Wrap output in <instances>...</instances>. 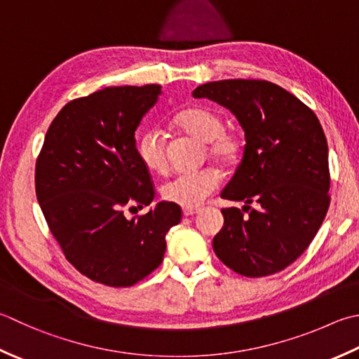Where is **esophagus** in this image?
Segmentation results:
<instances>
[{
  "label": "esophagus",
  "instance_id": "34e87169",
  "mask_svg": "<svg viewBox=\"0 0 359 359\" xmlns=\"http://www.w3.org/2000/svg\"><path fill=\"white\" fill-rule=\"evenodd\" d=\"M199 212L198 207H184V215L185 216H193Z\"/></svg>",
  "mask_w": 359,
  "mask_h": 359
}]
</instances>
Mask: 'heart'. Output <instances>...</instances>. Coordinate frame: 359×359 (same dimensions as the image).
Segmentation results:
<instances>
[{
    "mask_svg": "<svg viewBox=\"0 0 359 359\" xmlns=\"http://www.w3.org/2000/svg\"><path fill=\"white\" fill-rule=\"evenodd\" d=\"M182 129L203 142H208L210 156L222 165H233L240 158L244 140L238 130L224 129L222 116L217 111L194 105L182 110L175 118ZM140 161L151 172L163 174L168 170L166 140L161 132L152 129L138 140ZM219 174L212 168L175 174L161 187L163 199L180 207H196L205 201L219 187Z\"/></svg>",
    "mask_w": 359,
    "mask_h": 359,
    "instance_id": "1",
    "label": "heart"
}]
</instances>
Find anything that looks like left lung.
Wrapping results in <instances>:
<instances>
[{
    "label": "left lung",
    "mask_w": 359,
    "mask_h": 359,
    "mask_svg": "<svg viewBox=\"0 0 359 359\" xmlns=\"http://www.w3.org/2000/svg\"><path fill=\"white\" fill-rule=\"evenodd\" d=\"M193 96L227 107L245 137L241 163L221 193L245 205L221 210L216 257L244 277L283 271L311 244L330 207L328 146L318 116L268 81L208 82Z\"/></svg>",
    "instance_id": "left-lung-1"
}]
</instances>
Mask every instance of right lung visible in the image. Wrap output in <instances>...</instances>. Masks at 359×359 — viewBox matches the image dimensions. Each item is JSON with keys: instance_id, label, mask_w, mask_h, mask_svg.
I'll list each match as a JSON object with an SVG mask.
<instances>
[{"instance_id": "obj_1", "label": "right lung", "mask_w": 359, "mask_h": 359, "mask_svg": "<svg viewBox=\"0 0 359 359\" xmlns=\"http://www.w3.org/2000/svg\"><path fill=\"white\" fill-rule=\"evenodd\" d=\"M160 86L109 87L69 101L53 119L35 163V194L63 255L82 276L128 287L163 262L165 236L182 219L158 202L140 161L135 130Z\"/></svg>"}]
</instances>
